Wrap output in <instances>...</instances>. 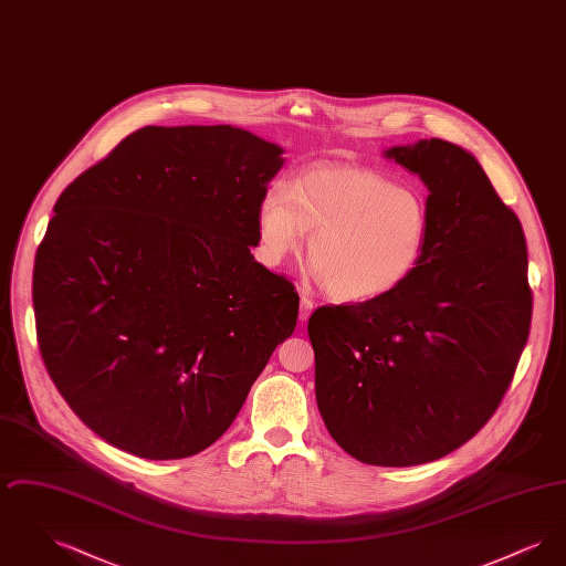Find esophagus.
Segmentation results:
<instances>
[{
    "instance_id": "1",
    "label": "esophagus",
    "mask_w": 566,
    "mask_h": 566,
    "mask_svg": "<svg viewBox=\"0 0 566 566\" xmlns=\"http://www.w3.org/2000/svg\"><path fill=\"white\" fill-rule=\"evenodd\" d=\"M312 310H314V301L307 295H301V312H298V321L305 323L310 316H312Z\"/></svg>"
}]
</instances>
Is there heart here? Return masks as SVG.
<instances>
[{
  "instance_id": "b5f03b06",
  "label": "heart",
  "mask_w": 566,
  "mask_h": 566,
  "mask_svg": "<svg viewBox=\"0 0 566 566\" xmlns=\"http://www.w3.org/2000/svg\"><path fill=\"white\" fill-rule=\"evenodd\" d=\"M427 199L363 167H314L277 185L259 212V252L280 265L310 235L307 256L326 291L344 301L390 295L418 271L429 245Z\"/></svg>"
}]
</instances>
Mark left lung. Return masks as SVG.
<instances>
[{"label":"left lung","mask_w":566,"mask_h":566,"mask_svg":"<svg viewBox=\"0 0 566 566\" xmlns=\"http://www.w3.org/2000/svg\"><path fill=\"white\" fill-rule=\"evenodd\" d=\"M429 187L418 271L390 295L323 305L307 333L331 437L376 467L454 452L499 409L533 316L522 224L457 144L432 137L386 153Z\"/></svg>","instance_id":"left-lung-1"}]
</instances>
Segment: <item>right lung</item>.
<instances>
[{"label":"right lung","instance_id":"obj_1","mask_svg":"<svg viewBox=\"0 0 566 566\" xmlns=\"http://www.w3.org/2000/svg\"><path fill=\"white\" fill-rule=\"evenodd\" d=\"M280 155L229 125L144 127L61 192L33 265L38 346L109 446L210 448L293 335L295 284L250 254Z\"/></svg>","mask_w":566,"mask_h":566}]
</instances>
